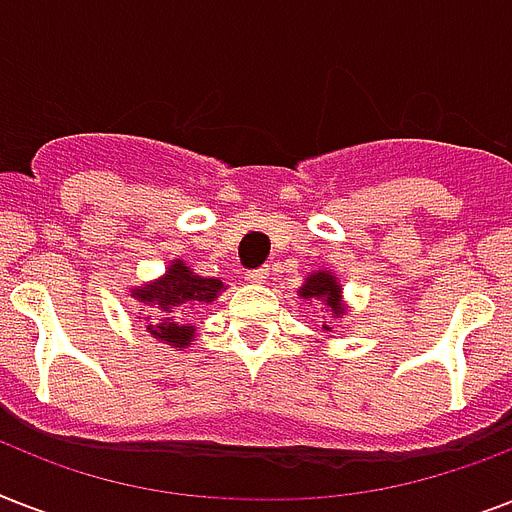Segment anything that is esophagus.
I'll return each instance as SVG.
<instances>
[{
  "instance_id": "esophagus-1",
  "label": "esophagus",
  "mask_w": 512,
  "mask_h": 512,
  "mask_svg": "<svg viewBox=\"0 0 512 512\" xmlns=\"http://www.w3.org/2000/svg\"><path fill=\"white\" fill-rule=\"evenodd\" d=\"M244 279H247L249 284H263V281L268 279V268H255V271H247L244 273Z\"/></svg>"
}]
</instances>
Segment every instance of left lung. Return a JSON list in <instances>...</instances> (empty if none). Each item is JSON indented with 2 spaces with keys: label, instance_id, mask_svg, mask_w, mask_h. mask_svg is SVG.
I'll use <instances>...</instances> for the list:
<instances>
[{
  "label": "left lung",
  "instance_id": "8db88e82",
  "mask_svg": "<svg viewBox=\"0 0 512 512\" xmlns=\"http://www.w3.org/2000/svg\"><path fill=\"white\" fill-rule=\"evenodd\" d=\"M300 297H303V300H316V303L327 305L329 311H332V319H340V316H345V303H342L340 281H337V276H332L329 271L311 273V276L305 279L303 287H300ZM321 329H324V332H332V324H329V321H324V324H321Z\"/></svg>",
  "mask_w": 512,
  "mask_h": 512
}]
</instances>
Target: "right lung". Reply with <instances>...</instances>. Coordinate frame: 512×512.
Segmentation results:
<instances>
[{
    "instance_id": "add662e5",
    "label": "right lung",
    "mask_w": 512,
    "mask_h": 512,
    "mask_svg": "<svg viewBox=\"0 0 512 512\" xmlns=\"http://www.w3.org/2000/svg\"><path fill=\"white\" fill-rule=\"evenodd\" d=\"M223 289L225 287L220 279L196 276L183 260H172V265L167 268L162 279L148 281V284L130 289V292L138 303L154 305V308L162 311V316H156L146 327L156 340L167 342L172 348H188V345H193L196 327L180 324L177 316H172V313L177 308H193V305L212 303Z\"/></svg>"
}]
</instances>
